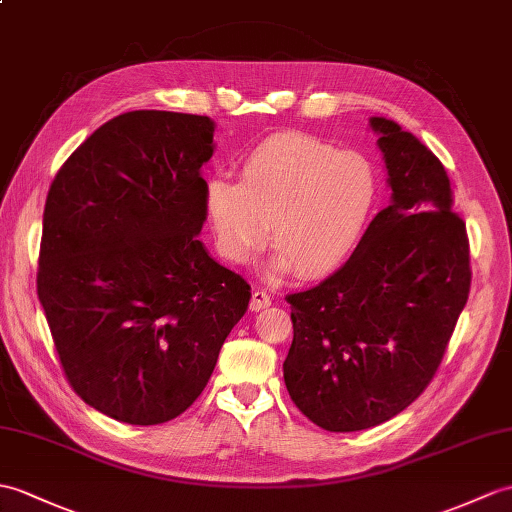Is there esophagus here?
<instances>
[{"mask_svg": "<svg viewBox=\"0 0 512 512\" xmlns=\"http://www.w3.org/2000/svg\"><path fill=\"white\" fill-rule=\"evenodd\" d=\"M270 303H272V299L268 296V292H264V290H255L253 292V296H251V310L253 312L266 310V307H270Z\"/></svg>", "mask_w": 512, "mask_h": 512, "instance_id": "1", "label": "esophagus"}]
</instances>
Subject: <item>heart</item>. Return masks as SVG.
Returning a JSON list of instances; mask_svg holds the SVG:
<instances>
[{
  "label": "heart",
  "instance_id": "b5f03b06",
  "mask_svg": "<svg viewBox=\"0 0 512 512\" xmlns=\"http://www.w3.org/2000/svg\"><path fill=\"white\" fill-rule=\"evenodd\" d=\"M377 200V174L364 154L338 152L312 135L268 137L248 154L240 183L211 178L205 213L218 251L244 264L264 244L272 268L318 277L342 266L358 246Z\"/></svg>",
  "mask_w": 512,
  "mask_h": 512
}]
</instances>
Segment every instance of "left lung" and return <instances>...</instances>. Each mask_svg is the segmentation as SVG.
<instances>
[{"label":"left lung","instance_id":"1","mask_svg":"<svg viewBox=\"0 0 512 512\" xmlns=\"http://www.w3.org/2000/svg\"><path fill=\"white\" fill-rule=\"evenodd\" d=\"M371 128L390 205L334 275L285 296V388L327 432L368 430L406 410L441 366L471 288L467 227L443 163L392 120L371 117Z\"/></svg>","mask_w":512,"mask_h":512}]
</instances>
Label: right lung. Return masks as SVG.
I'll list each match as a JSON object with an SVG mask.
<instances>
[{"instance_id": "obj_1", "label": "right lung", "mask_w": 512, "mask_h": 512, "mask_svg": "<svg viewBox=\"0 0 512 512\" xmlns=\"http://www.w3.org/2000/svg\"><path fill=\"white\" fill-rule=\"evenodd\" d=\"M213 154L205 115L130 111L71 152L47 192L37 294L69 386L130 425L205 390L251 285L198 240Z\"/></svg>"}]
</instances>
